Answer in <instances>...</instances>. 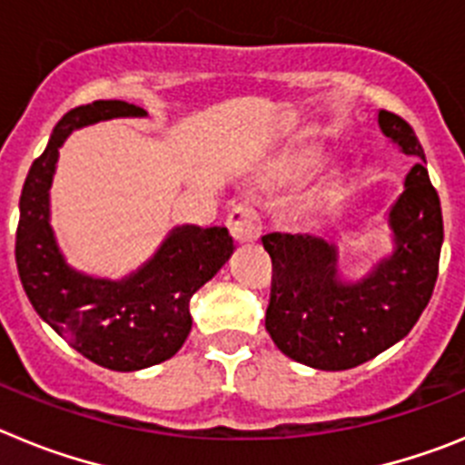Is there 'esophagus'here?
Here are the masks:
<instances>
[{
  "label": "esophagus",
  "instance_id": "esophagus-1",
  "mask_svg": "<svg viewBox=\"0 0 465 465\" xmlns=\"http://www.w3.org/2000/svg\"><path fill=\"white\" fill-rule=\"evenodd\" d=\"M228 230L232 240L240 242V244L256 242L261 235V219H258L256 209L249 207V204H237L228 213Z\"/></svg>",
  "mask_w": 465,
  "mask_h": 465
}]
</instances>
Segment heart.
I'll use <instances>...</instances> for the list:
<instances>
[{"label": "heart", "mask_w": 465, "mask_h": 465, "mask_svg": "<svg viewBox=\"0 0 465 465\" xmlns=\"http://www.w3.org/2000/svg\"><path fill=\"white\" fill-rule=\"evenodd\" d=\"M310 163H312V160L305 158V160H302V163H300V165H310Z\"/></svg>", "instance_id": "obj_1"}]
</instances>
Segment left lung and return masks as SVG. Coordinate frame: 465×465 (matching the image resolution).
<instances>
[{"instance_id": "obj_1", "label": "left lung", "mask_w": 465, "mask_h": 465, "mask_svg": "<svg viewBox=\"0 0 465 465\" xmlns=\"http://www.w3.org/2000/svg\"><path fill=\"white\" fill-rule=\"evenodd\" d=\"M381 133L421 163L389 212L393 253L359 282H342L338 249L314 235L270 232L272 289L265 328L279 351L319 371H349L412 331L429 305L442 249V209L424 167V149L405 118L380 111Z\"/></svg>"}]
</instances>
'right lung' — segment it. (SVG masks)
I'll list each match as a JSON object with an SVG mask.
<instances>
[{
    "label": "right lung",
    "mask_w": 465,
    "mask_h": 465,
    "mask_svg": "<svg viewBox=\"0 0 465 465\" xmlns=\"http://www.w3.org/2000/svg\"><path fill=\"white\" fill-rule=\"evenodd\" d=\"M121 116H146V111L121 100H97L60 118L20 193L15 265L32 307L57 335L102 368L133 372L163 363L182 349L193 323L188 302L223 268L232 237L228 228L182 225L143 268L121 282L69 268L48 221L57 149L76 127Z\"/></svg>",
    "instance_id": "right-lung-1"
}]
</instances>
